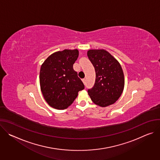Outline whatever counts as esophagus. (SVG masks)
<instances>
[{
    "instance_id": "1",
    "label": "esophagus",
    "mask_w": 160,
    "mask_h": 160,
    "mask_svg": "<svg viewBox=\"0 0 160 160\" xmlns=\"http://www.w3.org/2000/svg\"><path fill=\"white\" fill-rule=\"evenodd\" d=\"M82 82H83L84 84H85V83H86V79H85V78H83V79H82Z\"/></svg>"
}]
</instances>
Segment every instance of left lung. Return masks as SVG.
Listing matches in <instances>:
<instances>
[{
    "label": "left lung",
    "instance_id": "obj_1",
    "mask_svg": "<svg viewBox=\"0 0 160 160\" xmlns=\"http://www.w3.org/2000/svg\"><path fill=\"white\" fill-rule=\"evenodd\" d=\"M87 56L96 71V81L88 94L94 104L106 107L121 96L125 80L122 66L110 53L104 49H91Z\"/></svg>",
    "mask_w": 160,
    "mask_h": 160
}]
</instances>
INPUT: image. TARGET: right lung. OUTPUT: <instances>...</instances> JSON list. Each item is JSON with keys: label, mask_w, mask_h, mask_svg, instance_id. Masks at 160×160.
Instances as JSON below:
<instances>
[{"label": "right lung", "mask_w": 160, "mask_h": 160, "mask_svg": "<svg viewBox=\"0 0 160 160\" xmlns=\"http://www.w3.org/2000/svg\"><path fill=\"white\" fill-rule=\"evenodd\" d=\"M77 49H64L49 56L42 64L40 85L43 96L51 107L64 109L70 106L85 87L73 70Z\"/></svg>", "instance_id": "obj_1"}]
</instances>
